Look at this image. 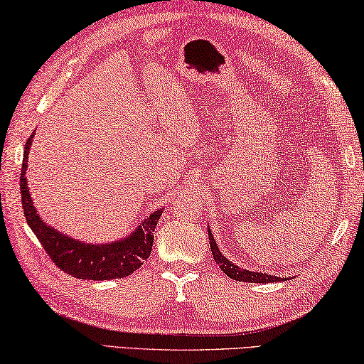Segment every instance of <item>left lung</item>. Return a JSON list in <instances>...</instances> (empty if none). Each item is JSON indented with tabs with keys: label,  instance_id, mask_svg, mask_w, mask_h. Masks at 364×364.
<instances>
[{
	"label": "left lung",
	"instance_id": "1",
	"mask_svg": "<svg viewBox=\"0 0 364 364\" xmlns=\"http://www.w3.org/2000/svg\"><path fill=\"white\" fill-rule=\"evenodd\" d=\"M209 232V243H210V250H212V256L215 259V262L218 264L225 274H227L230 279L238 280V282H250V284H270V282H282L284 279L275 275H269V274H262V272H251V270H246L243 267H238V265L233 264L232 261H228L227 257L222 255V251L218 250V246L213 240V236L210 233V228H207Z\"/></svg>",
	"mask_w": 364,
	"mask_h": 364
}]
</instances>
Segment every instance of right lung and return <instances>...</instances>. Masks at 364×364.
<instances>
[{"label":"right lung","instance_id":"obj_1","mask_svg":"<svg viewBox=\"0 0 364 364\" xmlns=\"http://www.w3.org/2000/svg\"><path fill=\"white\" fill-rule=\"evenodd\" d=\"M33 136H36V131L28 136L24 147V160H22L21 170V198L28 227L36 233L51 261L66 274L82 280H112L131 275L151 256L154 245L152 232L157 227L161 209L144 218L139 227L126 238L112 241V243H82V241L69 238L68 235L58 232L56 228L50 227L40 218L27 188L26 170Z\"/></svg>","mask_w":364,"mask_h":364}]
</instances>
